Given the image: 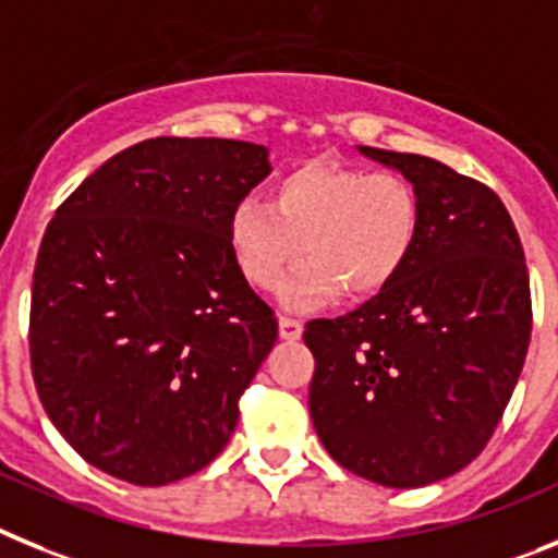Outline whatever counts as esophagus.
I'll use <instances>...</instances> for the list:
<instances>
[{
  "label": "esophagus",
  "instance_id": "obj_1",
  "mask_svg": "<svg viewBox=\"0 0 558 558\" xmlns=\"http://www.w3.org/2000/svg\"><path fill=\"white\" fill-rule=\"evenodd\" d=\"M278 328H280V337L289 339V342L300 339V333H303V323H300V319H292V317H280Z\"/></svg>",
  "mask_w": 558,
  "mask_h": 558
}]
</instances>
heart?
Returning <instances> with one entry per match:
<instances>
[{
	"instance_id": "heart-1",
	"label": "heart",
	"mask_w": 558,
	"mask_h": 558,
	"mask_svg": "<svg viewBox=\"0 0 558 558\" xmlns=\"http://www.w3.org/2000/svg\"><path fill=\"white\" fill-rule=\"evenodd\" d=\"M421 232L415 187L393 171L356 165L303 162L280 173L269 205L244 198L227 221V244L239 272L255 289H280L289 308H312L342 292L367 300L385 292L413 258Z\"/></svg>"
}]
</instances>
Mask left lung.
Here are the masks:
<instances>
[{"label": "left lung", "mask_w": 558, "mask_h": 558, "mask_svg": "<svg viewBox=\"0 0 558 558\" xmlns=\"http://www.w3.org/2000/svg\"><path fill=\"white\" fill-rule=\"evenodd\" d=\"M360 154L415 187L418 244L385 292L306 326L308 413L339 466L418 488L469 466L500 424L531 342L525 252L477 179L421 154Z\"/></svg>", "instance_id": "obj_1"}]
</instances>
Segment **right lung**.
<instances>
[{"label":"right lung","instance_id":"add662e5","mask_svg":"<svg viewBox=\"0 0 558 558\" xmlns=\"http://www.w3.org/2000/svg\"><path fill=\"white\" fill-rule=\"evenodd\" d=\"M269 171L264 145L143 140L56 210L33 272V379L58 433L100 472L165 486L227 447L278 339L227 221Z\"/></svg>","mask_w":558,"mask_h":558}]
</instances>
